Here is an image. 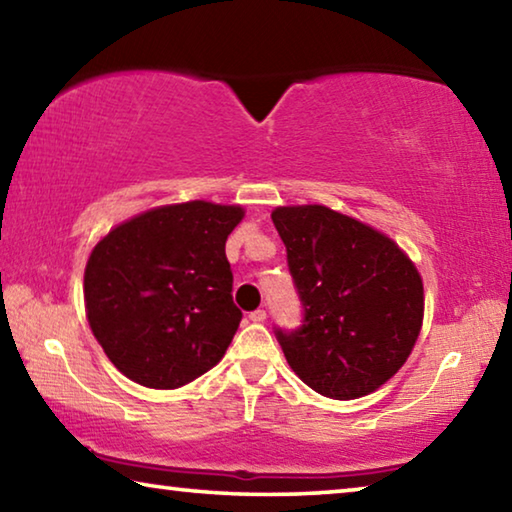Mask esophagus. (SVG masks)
<instances>
[{
	"instance_id": "34e87169",
	"label": "esophagus",
	"mask_w": 512,
	"mask_h": 512,
	"mask_svg": "<svg viewBox=\"0 0 512 512\" xmlns=\"http://www.w3.org/2000/svg\"><path fill=\"white\" fill-rule=\"evenodd\" d=\"M250 320H253V323H264V320H266V311H264V309H255L253 314H250Z\"/></svg>"
}]
</instances>
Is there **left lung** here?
I'll return each instance as SVG.
<instances>
[{"label": "left lung", "mask_w": 512, "mask_h": 512, "mask_svg": "<svg viewBox=\"0 0 512 512\" xmlns=\"http://www.w3.org/2000/svg\"><path fill=\"white\" fill-rule=\"evenodd\" d=\"M271 219L305 305L298 332H277L291 370L332 400L375 393L420 336V271L391 237L332 207L280 205Z\"/></svg>", "instance_id": "obj_1"}]
</instances>
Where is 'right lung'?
<instances>
[{"instance_id":"right-lung-1","label":"right lung","mask_w":512,"mask_h":512,"mask_svg":"<svg viewBox=\"0 0 512 512\" xmlns=\"http://www.w3.org/2000/svg\"><path fill=\"white\" fill-rule=\"evenodd\" d=\"M244 216L241 205L171 203L97 241L83 275L85 316L121 375L173 391L223 359L241 320L225 239Z\"/></svg>"}]
</instances>
